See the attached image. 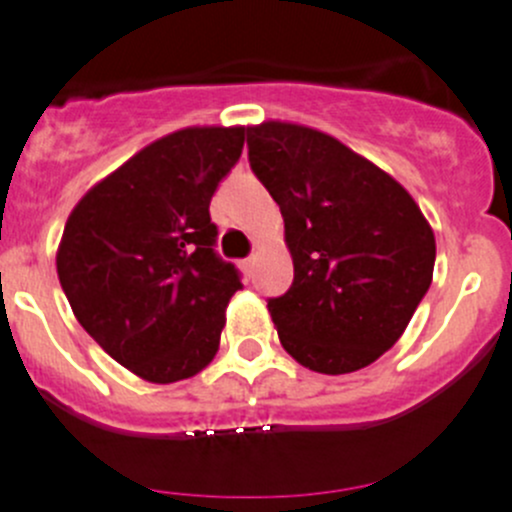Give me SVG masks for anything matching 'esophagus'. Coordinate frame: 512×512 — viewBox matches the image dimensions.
I'll list each match as a JSON object with an SVG mask.
<instances>
[{"label": "esophagus", "mask_w": 512, "mask_h": 512, "mask_svg": "<svg viewBox=\"0 0 512 512\" xmlns=\"http://www.w3.org/2000/svg\"><path fill=\"white\" fill-rule=\"evenodd\" d=\"M255 262H257V255L245 257V260H242V270L250 272V275H252V270H255Z\"/></svg>", "instance_id": "obj_1"}]
</instances>
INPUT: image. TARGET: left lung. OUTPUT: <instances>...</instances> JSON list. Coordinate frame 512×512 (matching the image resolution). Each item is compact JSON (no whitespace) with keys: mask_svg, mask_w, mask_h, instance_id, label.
I'll list each match as a JSON object with an SVG mask.
<instances>
[{"mask_svg":"<svg viewBox=\"0 0 512 512\" xmlns=\"http://www.w3.org/2000/svg\"><path fill=\"white\" fill-rule=\"evenodd\" d=\"M247 158L280 205L294 262L292 287L267 299L282 347L319 374L364 369L431 287V225L389 173L314 128H247Z\"/></svg>","mask_w":512,"mask_h":512,"instance_id":"obj_1","label":"left lung"}]
</instances>
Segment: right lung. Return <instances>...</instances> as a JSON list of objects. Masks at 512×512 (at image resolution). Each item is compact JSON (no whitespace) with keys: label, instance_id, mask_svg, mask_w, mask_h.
Returning a JSON list of instances; mask_svg holds the SVG:
<instances>
[{"label":"right lung","instance_id":"obj_1","mask_svg":"<svg viewBox=\"0 0 512 512\" xmlns=\"http://www.w3.org/2000/svg\"><path fill=\"white\" fill-rule=\"evenodd\" d=\"M245 128H183L94 185L61 237L56 272L81 327L153 384L213 361L240 270L215 252L210 200Z\"/></svg>","mask_w":512,"mask_h":512}]
</instances>
